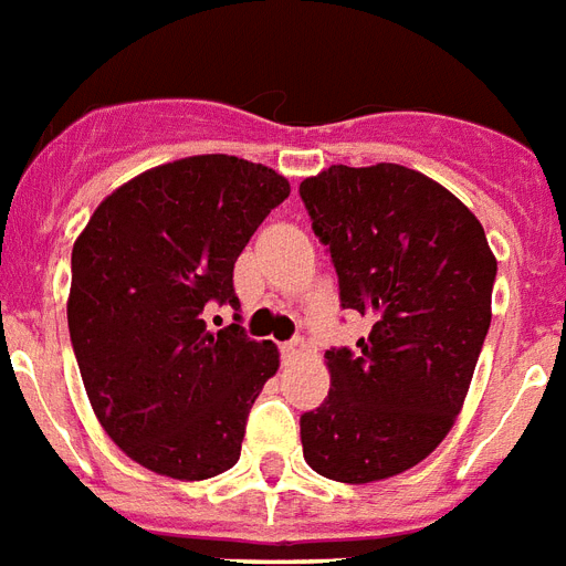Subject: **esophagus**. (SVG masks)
Wrapping results in <instances>:
<instances>
[{"label":"esophagus","mask_w":566,"mask_h":566,"mask_svg":"<svg viewBox=\"0 0 566 566\" xmlns=\"http://www.w3.org/2000/svg\"><path fill=\"white\" fill-rule=\"evenodd\" d=\"M304 338H289V342H283V347H280L283 359H297V356H304Z\"/></svg>","instance_id":"obj_1"}]
</instances>
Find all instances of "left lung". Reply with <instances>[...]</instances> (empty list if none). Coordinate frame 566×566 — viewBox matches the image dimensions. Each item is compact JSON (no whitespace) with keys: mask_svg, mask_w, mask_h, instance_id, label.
<instances>
[{"mask_svg":"<svg viewBox=\"0 0 566 566\" xmlns=\"http://www.w3.org/2000/svg\"><path fill=\"white\" fill-rule=\"evenodd\" d=\"M301 198L336 265L342 310L370 321L356 350L324 354L329 395L301 415L304 459L336 482H379L423 462L462 411L496 260L453 192L397 163L329 166Z\"/></svg>","mask_w":566,"mask_h":566,"instance_id":"obj_1","label":"left lung"}]
</instances>
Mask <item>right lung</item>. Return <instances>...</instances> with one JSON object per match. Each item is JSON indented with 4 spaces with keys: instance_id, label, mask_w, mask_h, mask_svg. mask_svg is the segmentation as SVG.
<instances>
[{
    "instance_id": "add662e5",
    "label": "right lung",
    "mask_w": 566,
    "mask_h": 566,
    "mask_svg": "<svg viewBox=\"0 0 566 566\" xmlns=\"http://www.w3.org/2000/svg\"><path fill=\"white\" fill-rule=\"evenodd\" d=\"M289 180L262 163L198 155L104 198L72 248L66 318L90 403L113 444L171 479L239 462L248 411L280 368L245 327L210 329V304L239 310L233 265Z\"/></svg>"
}]
</instances>
